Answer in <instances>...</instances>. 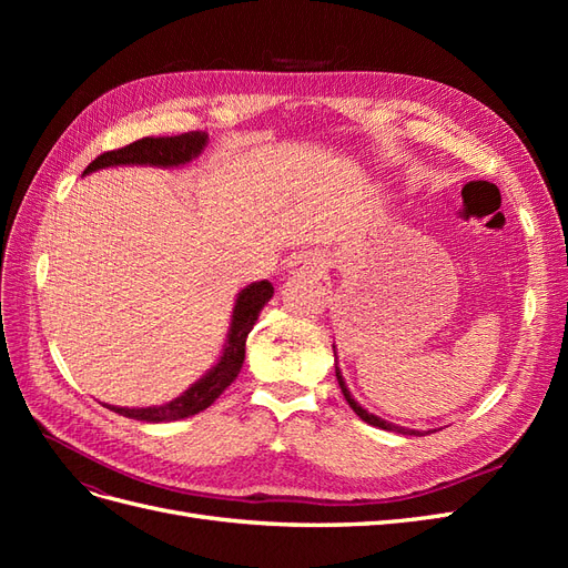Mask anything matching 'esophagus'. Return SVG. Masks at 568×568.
<instances>
[{
	"mask_svg": "<svg viewBox=\"0 0 568 568\" xmlns=\"http://www.w3.org/2000/svg\"><path fill=\"white\" fill-rule=\"evenodd\" d=\"M291 267H294L296 272L301 274H311V277H315V274L324 272V261L320 255H313V253H303L298 255L294 263H291Z\"/></svg>",
	"mask_w": 568,
	"mask_h": 568,
	"instance_id": "esophagus-1",
	"label": "esophagus"
}]
</instances>
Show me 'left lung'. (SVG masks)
Wrapping results in <instances>:
<instances>
[{
    "mask_svg": "<svg viewBox=\"0 0 568 568\" xmlns=\"http://www.w3.org/2000/svg\"><path fill=\"white\" fill-rule=\"evenodd\" d=\"M334 355H336V346H334ZM336 379H338L343 398H346V403L353 407L355 415H357L359 419H363V422H367V424H372V426H379V428H384V432H395V434H403V436H419V434H422V432H415V428L398 426V424H393V422H386V419H382V417H376V415H372L369 409H365L363 405H359V403L353 398V393L348 390L346 379H343V374H341V369H338V357H336Z\"/></svg>",
    "mask_w": 568,
    "mask_h": 568,
    "instance_id": "obj_1",
    "label": "left lung"
}]
</instances>
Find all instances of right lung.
Listing matches in <instances>:
<instances>
[{
  "label": "right lung",
  "mask_w": 568,
  "mask_h": 568,
  "mask_svg": "<svg viewBox=\"0 0 568 568\" xmlns=\"http://www.w3.org/2000/svg\"><path fill=\"white\" fill-rule=\"evenodd\" d=\"M205 146H209V134L205 132H184L178 136H144V140H136L123 149L101 153V156H97L88 165L84 175L97 173V170L118 168V165L180 168L196 161ZM272 294H274V286L267 280L253 282L246 288L239 291L232 307L230 332L225 338V346H222L220 359L201 376L199 382H194L182 395H178V398L163 405H153V407H115V405H106V407L128 419L153 422V424L194 417L205 407H211L220 395L225 393V388L232 386L239 372H242L244 357H246V336L251 334L257 315H261Z\"/></svg>",
  "instance_id": "1"
}]
</instances>
